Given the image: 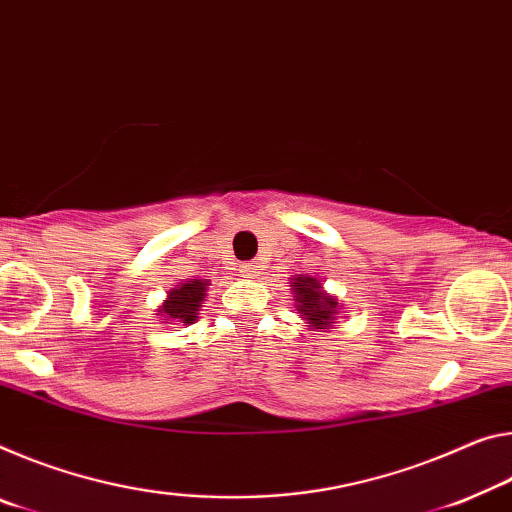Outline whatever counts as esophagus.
I'll return each instance as SVG.
<instances>
[{
  "instance_id": "34e87169",
  "label": "esophagus",
  "mask_w": 512,
  "mask_h": 512,
  "mask_svg": "<svg viewBox=\"0 0 512 512\" xmlns=\"http://www.w3.org/2000/svg\"><path fill=\"white\" fill-rule=\"evenodd\" d=\"M257 273H259V269H257V264H253V262H243V264L239 266V275H241V278H255Z\"/></svg>"
}]
</instances>
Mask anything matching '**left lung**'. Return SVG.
Returning <instances> with one entry per match:
<instances>
[{
  "label": "left lung",
  "instance_id": "1",
  "mask_svg": "<svg viewBox=\"0 0 512 512\" xmlns=\"http://www.w3.org/2000/svg\"><path fill=\"white\" fill-rule=\"evenodd\" d=\"M289 287L294 291L298 316L316 332H328L332 323L337 321V314L342 312V303L337 296L328 294L323 289V282L312 275H294L289 278Z\"/></svg>",
  "mask_w": 512,
  "mask_h": 512
}]
</instances>
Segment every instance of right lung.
<instances>
[{"mask_svg": "<svg viewBox=\"0 0 512 512\" xmlns=\"http://www.w3.org/2000/svg\"><path fill=\"white\" fill-rule=\"evenodd\" d=\"M209 280H184L168 291L164 303L159 305L157 316L161 323H170V326H191L198 321L200 307L207 298Z\"/></svg>", "mask_w": 512, "mask_h": 512, "instance_id": "right-lung-1", "label": "right lung"}]
</instances>
